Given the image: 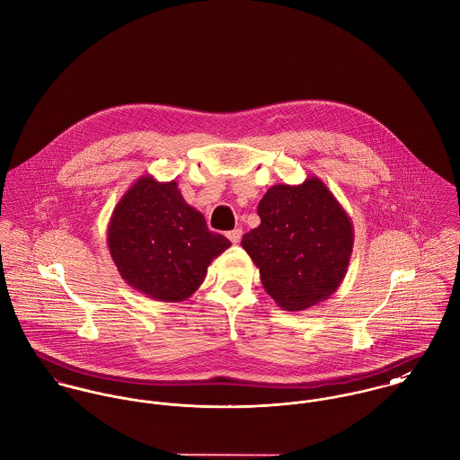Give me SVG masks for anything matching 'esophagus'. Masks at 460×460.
Masks as SVG:
<instances>
[{
  "mask_svg": "<svg viewBox=\"0 0 460 460\" xmlns=\"http://www.w3.org/2000/svg\"><path fill=\"white\" fill-rule=\"evenodd\" d=\"M242 229H233V231H229L227 233V238L233 242V243H240V240H242Z\"/></svg>",
  "mask_w": 460,
  "mask_h": 460,
  "instance_id": "obj_1",
  "label": "esophagus"
}]
</instances>
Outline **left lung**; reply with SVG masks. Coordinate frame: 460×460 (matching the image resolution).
I'll return each mask as SVG.
<instances>
[{
    "label": "left lung",
    "instance_id": "left-lung-1",
    "mask_svg": "<svg viewBox=\"0 0 460 460\" xmlns=\"http://www.w3.org/2000/svg\"><path fill=\"white\" fill-rule=\"evenodd\" d=\"M261 224L242 238L277 305L304 311L343 282L352 249V218L320 178L274 184L258 206Z\"/></svg>",
    "mask_w": 460,
    "mask_h": 460
}]
</instances>
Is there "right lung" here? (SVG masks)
I'll return each mask as SVG.
<instances>
[{"mask_svg":"<svg viewBox=\"0 0 460 460\" xmlns=\"http://www.w3.org/2000/svg\"><path fill=\"white\" fill-rule=\"evenodd\" d=\"M106 243L120 277L160 302H183L231 242L208 229L176 181L142 176L119 199L108 222Z\"/></svg>","mask_w":460,"mask_h":460,"instance_id":"right-lung-1","label":"right lung"}]
</instances>
